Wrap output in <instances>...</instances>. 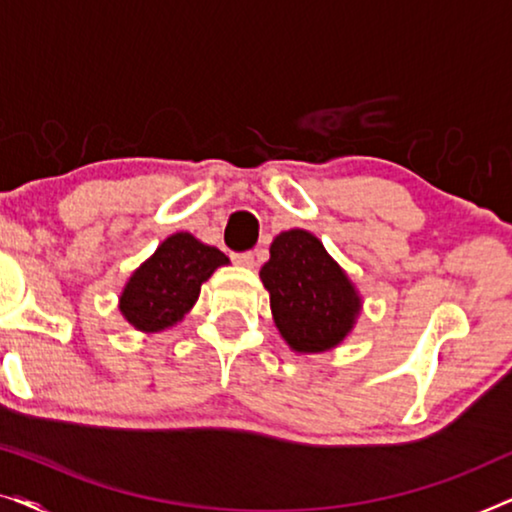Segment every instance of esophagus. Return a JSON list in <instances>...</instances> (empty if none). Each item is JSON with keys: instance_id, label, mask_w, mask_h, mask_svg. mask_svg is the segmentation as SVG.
I'll return each mask as SVG.
<instances>
[{"instance_id": "obj_1", "label": "esophagus", "mask_w": 512, "mask_h": 512, "mask_svg": "<svg viewBox=\"0 0 512 512\" xmlns=\"http://www.w3.org/2000/svg\"><path fill=\"white\" fill-rule=\"evenodd\" d=\"M233 261L242 268H254L256 263V254L254 251H240V254H233Z\"/></svg>"}]
</instances>
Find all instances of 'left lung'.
Here are the masks:
<instances>
[{
    "instance_id": "8db88e82",
    "label": "left lung",
    "mask_w": 512,
    "mask_h": 512,
    "mask_svg": "<svg viewBox=\"0 0 512 512\" xmlns=\"http://www.w3.org/2000/svg\"><path fill=\"white\" fill-rule=\"evenodd\" d=\"M282 338L296 352H326L352 331L359 296L324 244L307 230H286L261 268Z\"/></svg>"
}]
</instances>
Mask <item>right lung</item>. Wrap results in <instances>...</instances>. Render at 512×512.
I'll return each instance as SVG.
<instances>
[{
    "label": "right lung",
    "instance_id": "obj_1",
    "mask_svg": "<svg viewBox=\"0 0 512 512\" xmlns=\"http://www.w3.org/2000/svg\"><path fill=\"white\" fill-rule=\"evenodd\" d=\"M226 263L223 251L207 247L193 235L167 237L125 286L121 296L123 317L139 331L172 326L198 300L202 282Z\"/></svg>",
    "mask_w": 512,
    "mask_h": 512
}]
</instances>
